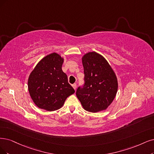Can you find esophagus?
<instances>
[{"label": "esophagus", "mask_w": 154, "mask_h": 154, "mask_svg": "<svg viewBox=\"0 0 154 154\" xmlns=\"http://www.w3.org/2000/svg\"><path fill=\"white\" fill-rule=\"evenodd\" d=\"M72 87L73 88V89L75 90V89H76V88H77V84H72Z\"/></svg>", "instance_id": "esophagus-1"}]
</instances>
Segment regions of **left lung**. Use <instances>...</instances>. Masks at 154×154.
I'll return each mask as SVG.
<instances>
[{
  "label": "left lung",
  "instance_id": "8db88e82",
  "mask_svg": "<svg viewBox=\"0 0 154 154\" xmlns=\"http://www.w3.org/2000/svg\"><path fill=\"white\" fill-rule=\"evenodd\" d=\"M84 73L83 86L78 87L76 96L84 109L90 112L106 110L114 100L118 83L109 63L96 52L82 57Z\"/></svg>",
  "mask_w": 154,
  "mask_h": 154
}]
</instances>
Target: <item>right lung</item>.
<instances>
[{"instance_id":"1","label":"right lung","mask_w":154,"mask_h":154,"mask_svg":"<svg viewBox=\"0 0 154 154\" xmlns=\"http://www.w3.org/2000/svg\"><path fill=\"white\" fill-rule=\"evenodd\" d=\"M63 58L56 53L40 61L28 78V91L38 108L54 111L63 105L66 99L75 93L62 70Z\"/></svg>"}]
</instances>
